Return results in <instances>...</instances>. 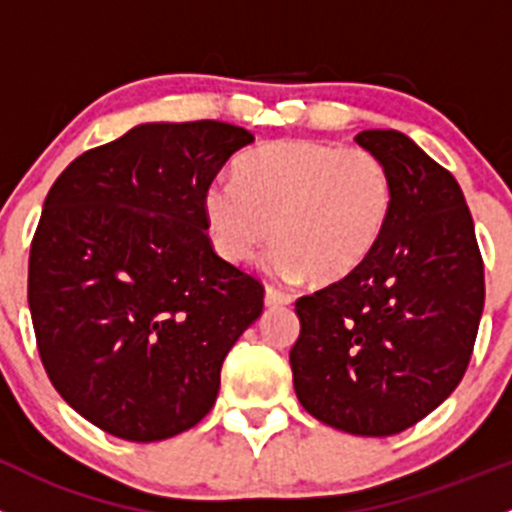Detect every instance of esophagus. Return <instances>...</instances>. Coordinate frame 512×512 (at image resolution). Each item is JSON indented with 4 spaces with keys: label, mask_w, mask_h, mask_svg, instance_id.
Segmentation results:
<instances>
[{
    "label": "esophagus",
    "mask_w": 512,
    "mask_h": 512,
    "mask_svg": "<svg viewBox=\"0 0 512 512\" xmlns=\"http://www.w3.org/2000/svg\"><path fill=\"white\" fill-rule=\"evenodd\" d=\"M290 302H292V297L287 295V292L275 290V287H270V285L265 287V305L267 307H282V305H290Z\"/></svg>",
    "instance_id": "obj_1"
}]
</instances>
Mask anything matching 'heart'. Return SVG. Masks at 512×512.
Listing matches in <instances>:
<instances>
[{
	"label": "heart",
	"instance_id": "b5f03b06",
	"mask_svg": "<svg viewBox=\"0 0 512 512\" xmlns=\"http://www.w3.org/2000/svg\"><path fill=\"white\" fill-rule=\"evenodd\" d=\"M393 182L372 152L320 140H280L242 157L235 180L202 195L217 255L242 265L275 237L277 277L337 282L367 260L388 225Z\"/></svg>",
	"mask_w": 512,
	"mask_h": 512
}]
</instances>
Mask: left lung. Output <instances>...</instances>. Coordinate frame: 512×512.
<instances>
[{"label":"left lung","instance_id":"1","mask_svg":"<svg viewBox=\"0 0 512 512\" xmlns=\"http://www.w3.org/2000/svg\"><path fill=\"white\" fill-rule=\"evenodd\" d=\"M355 140L388 167V225L352 275L295 302L290 367L312 418L385 438L433 413L463 380L485 305L483 257L448 170L403 132Z\"/></svg>","mask_w":512,"mask_h":512}]
</instances>
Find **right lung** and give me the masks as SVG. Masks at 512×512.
<instances>
[{"label":"right lung","mask_w":512,"mask_h":512,"mask_svg":"<svg viewBox=\"0 0 512 512\" xmlns=\"http://www.w3.org/2000/svg\"><path fill=\"white\" fill-rule=\"evenodd\" d=\"M255 137L145 122L79 155L29 252L39 357L64 403L114 438L157 443L212 410L220 370L262 315L255 277L215 255L202 195Z\"/></svg>","instance_id":"add662e5"}]
</instances>
